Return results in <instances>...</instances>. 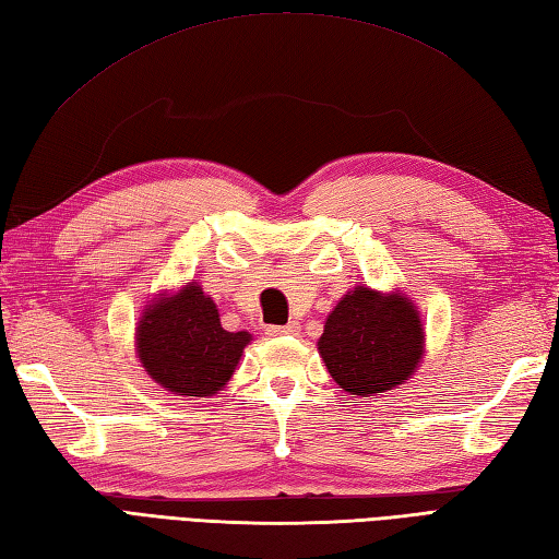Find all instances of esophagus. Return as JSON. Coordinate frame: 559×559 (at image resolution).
Segmentation results:
<instances>
[{"label": "esophagus", "instance_id": "34e87169", "mask_svg": "<svg viewBox=\"0 0 559 559\" xmlns=\"http://www.w3.org/2000/svg\"><path fill=\"white\" fill-rule=\"evenodd\" d=\"M301 330V325L296 323V321H289L287 325H270L267 328V335H272V337H277V335H296Z\"/></svg>", "mask_w": 559, "mask_h": 559}]
</instances>
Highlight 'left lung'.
Segmentation results:
<instances>
[{"label": "left lung", "mask_w": 559, "mask_h": 559, "mask_svg": "<svg viewBox=\"0 0 559 559\" xmlns=\"http://www.w3.org/2000/svg\"><path fill=\"white\" fill-rule=\"evenodd\" d=\"M318 352L349 395L393 391L423 361V318L401 292L381 294L359 284L330 311Z\"/></svg>", "instance_id": "obj_1"}]
</instances>
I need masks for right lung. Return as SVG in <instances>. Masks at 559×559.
<instances>
[{
	"label": "right lung",
	"mask_w": 559,
	"mask_h": 559,
	"mask_svg": "<svg viewBox=\"0 0 559 559\" xmlns=\"http://www.w3.org/2000/svg\"><path fill=\"white\" fill-rule=\"evenodd\" d=\"M250 333L222 328L212 296L198 282L158 294L136 323V357L162 389L186 397H210L234 376Z\"/></svg>",
	"instance_id": "1"
}]
</instances>
